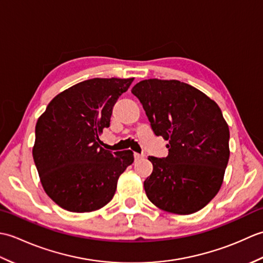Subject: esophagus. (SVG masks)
I'll return each mask as SVG.
<instances>
[{"instance_id": "esophagus-1", "label": "esophagus", "mask_w": 263, "mask_h": 263, "mask_svg": "<svg viewBox=\"0 0 263 263\" xmlns=\"http://www.w3.org/2000/svg\"><path fill=\"white\" fill-rule=\"evenodd\" d=\"M133 156H135V159H136V160H138V159H140V158H142V157H143L142 155H140V154H137V153L133 154Z\"/></svg>"}]
</instances>
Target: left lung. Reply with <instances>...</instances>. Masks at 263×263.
Listing matches in <instances>:
<instances>
[{"instance_id": "obj_1", "label": "left lung", "mask_w": 263, "mask_h": 263, "mask_svg": "<svg viewBox=\"0 0 263 263\" xmlns=\"http://www.w3.org/2000/svg\"><path fill=\"white\" fill-rule=\"evenodd\" d=\"M131 92L140 100L154 133L168 140V156H149L143 186L159 209L190 215L215 198L230 159V128L218 105L178 80L148 79Z\"/></svg>"}]
</instances>
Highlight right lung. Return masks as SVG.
<instances>
[{
    "instance_id": "add662e5",
    "label": "right lung",
    "mask_w": 263,
    "mask_h": 263,
    "mask_svg": "<svg viewBox=\"0 0 263 263\" xmlns=\"http://www.w3.org/2000/svg\"><path fill=\"white\" fill-rule=\"evenodd\" d=\"M133 81L93 78L59 93L36 124L32 157L42 185L71 212L100 209L113 199L117 180L135 158L131 150L99 146L117 99Z\"/></svg>"
}]
</instances>
